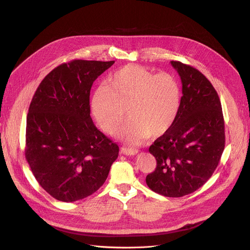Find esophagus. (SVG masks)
I'll return each mask as SVG.
<instances>
[{"label": "esophagus", "mask_w": 250, "mask_h": 250, "mask_svg": "<svg viewBox=\"0 0 250 250\" xmlns=\"http://www.w3.org/2000/svg\"><path fill=\"white\" fill-rule=\"evenodd\" d=\"M139 152L138 149H133V148H126V147H122L121 148V153L125 155H136Z\"/></svg>", "instance_id": "1"}]
</instances>
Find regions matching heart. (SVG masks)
Returning <instances> with one entry per match:
<instances>
[{
  "label": "heart",
  "instance_id": "b5f03b06",
  "mask_svg": "<svg viewBox=\"0 0 250 250\" xmlns=\"http://www.w3.org/2000/svg\"><path fill=\"white\" fill-rule=\"evenodd\" d=\"M180 84L167 73L155 74L138 64L111 73L94 92L91 109L99 126L112 134L125 117L129 118L115 135L130 144L160 136L171 127L180 107Z\"/></svg>",
  "mask_w": 250,
  "mask_h": 250
}]
</instances>
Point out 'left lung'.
Here are the masks:
<instances>
[{
    "label": "left lung",
    "mask_w": 250,
    "mask_h": 250,
    "mask_svg": "<svg viewBox=\"0 0 250 250\" xmlns=\"http://www.w3.org/2000/svg\"><path fill=\"white\" fill-rule=\"evenodd\" d=\"M182 83L173 125L149 148L157 166L147 186L168 198H180L203 187L216 170L225 148L221 101L208 79L189 64L171 61Z\"/></svg>",
    "instance_id": "left-lung-1"
}]
</instances>
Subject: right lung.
I'll list each match as a JSON object with an SVG mask.
<instances>
[{
  "label": "right lung",
  "instance_id": "obj_1",
  "mask_svg": "<svg viewBox=\"0 0 250 250\" xmlns=\"http://www.w3.org/2000/svg\"><path fill=\"white\" fill-rule=\"evenodd\" d=\"M114 61L74 60L36 89L26 122L25 158L41 187L58 201L87 198L106 180L118 146L90 116L92 84Z\"/></svg>",
  "mask_w": 250,
  "mask_h": 250
}]
</instances>
